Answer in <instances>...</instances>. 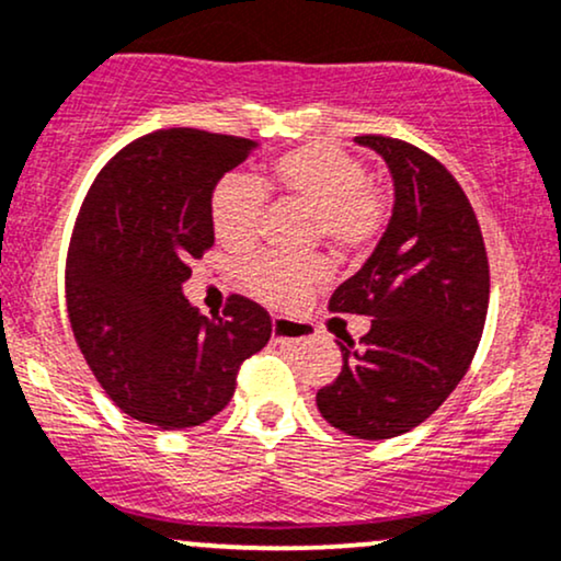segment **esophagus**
<instances>
[{
  "instance_id": "obj_1",
  "label": "esophagus",
  "mask_w": 561,
  "mask_h": 561,
  "mask_svg": "<svg viewBox=\"0 0 561 561\" xmlns=\"http://www.w3.org/2000/svg\"><path fill=\"white\" fill-rule=\"evenodd\" d=\"M313 336V327L306 321L285 319V316H274L272 319V340L282 342V345H298L302 340Z\"/></svg>"
}]
</instances>
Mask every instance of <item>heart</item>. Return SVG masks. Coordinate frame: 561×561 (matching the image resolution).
<instances>
[{
	"instance_id": "heart-1",
	"label": "heart",
	"mask_w": 561,
	"mask_h": 561,
	"mask_svg": "<svg viewBox=\"0 0 561 561\" xmlns=\"http://www.w3.org/2000/svg\"><path fill=\"white\" fill-rule=\"evenodd\" d=\"M276 187L313 208V234L342 255L368 251L387 221V198L370 182L368 167L345 148L308 144L274 159ZM266 185L253 174H225L214 185L211 225L227 248H248L259 238ZM321 259L289 261L253 255L240 266L245 287L272 306H295L313 285L327 279Z\"/></svg>"
}]
</instances>
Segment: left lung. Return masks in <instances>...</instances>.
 Listing matches in <instances>:
<instances>
[{
  "label": "left lung",
  "mask_w": 561,
  "mask_h": 561,
  "mask_svg": "<svg viewBox=\"0 0 561 561\" xmlns=\"http://www.w3.org/2000/svg\"><path fill=\"white\" fill-rule=\"evenodd\" d=\"M355 144L387 161L394 206L379 245L329 300L336 313L374 321L363 347L336 342L342 370L316 404L334 428L379 442L421 426L462 381L489 310V259L447 167L397 138Z\"/></svg>",
  "instance_id": "1"
}]
</instances>
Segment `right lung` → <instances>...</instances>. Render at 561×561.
Listing matches in <instances>:
<instances>
[{
  "mask_svg": "<svg viewBox=\"0 0 561 561\" xmlns=\"http://www.w3.org/2000/svg\"><path fill=\"white\" fill-rule=\"evenodd\" d=\"M255 140L170 127L133 140L88 191L67 253V313L96 381L135 421L193 428L234 394L240 363L272 336L259 302L232 295L206 319L182 295L214 245V185Z\"/></svg>",
  "mask_w": 561,
  "mask_h": 561,
  "instance_id": "obj_1",
  "label": "right lung"
}]
</instances>
